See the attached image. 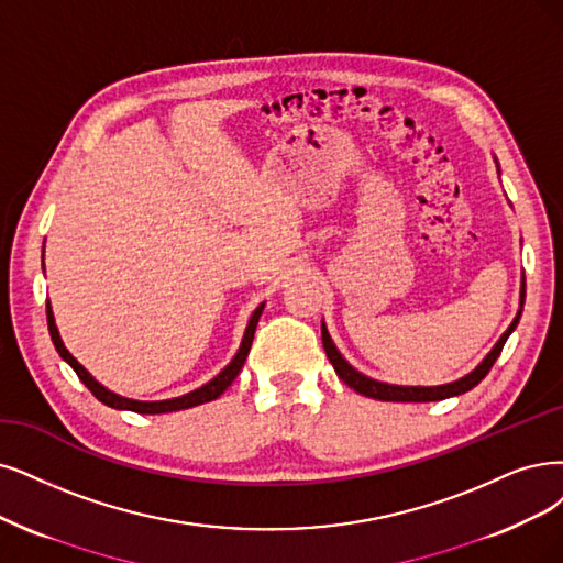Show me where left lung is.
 <instances>
[{
    "label": "left lung",
    "mask_w": 563,
    "mask_h": 563,
    "mask_svg": "<svg viewBox=\"0 0 563 563\" xmlns=\"http://www.w3.org/2000/svg\"><path fill=\"white\" fill-rule=\"evenodd\" d=\"M496 162V157H494ZM496 172L498 176H501V166H498L496 162ZM522 308H525V274H522V287H519V310L515 320L510 322V327L504 331L501 339H498L494 343V347L487 352L485 360L477 364L471 373H466V376H462L460 380H452V383H445V385H433V387H422V385H391V383H383V380H376V378H368L364 376L362 371H357L355 366H352L343 355L341 350L336 347V343L331 341L329 331H327V324L322 322V345H324V352L327 357L331 362V366H334L336 376L355 391L364 394V397L368 399H378V401H401V404H427V401H443V399H450V397H460V394L473 389L477 383H481L489 368L494 366V362L498 360V355H501V350L508 341V336L515 331V327L519 324V318H522Z\"/></svg>",
    "instance_id": "1"
}]
</instances>
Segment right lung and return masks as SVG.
<instances>
[{
    "label": "right lung",
    "instance_id": "add662e5",
    "mask_svg": "<svg viewBox=\"0 0 563 563\" xmlns=\"http://www.w3.org/2000/svg\"><path fill=\"white\" fill-rule=\"evenodd\" d=\"M264 310V303H260L253 316H250L247 320V327H245V334L241 339V345L236 350L234 360L229 362L218 376L213 380H208L206 385L192 389L183 394V397H176V399H164V401H136V399H128V397H120V394L111 391L109 387H103L99 380L92 378V373L78 364V360L71 355V352L65 347V341H62L59 331H57V324H55V316H53V308H51V301L46 303V313H48V331H51V339H53V345L55 350L59 352V357L65 360L74 371L76 376L80 378V383L86 385L95 397L109 408H115V410H132V412H141V415H162V412H174V410H185V408H195V406H201V404H208V401H216L220 394L234 383V378L239 376V371L243 368L245 364V357L250 352V345H253V339H255V329H257V322H260V316Z\"/></svg>",
    "mask_w": 563,
    "mask_h": 563
}]
</instances>
